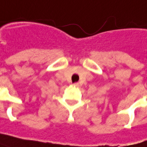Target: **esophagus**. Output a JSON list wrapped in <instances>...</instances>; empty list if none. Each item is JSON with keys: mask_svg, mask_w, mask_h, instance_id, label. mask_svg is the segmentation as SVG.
I'll return each mask as SVG.
<instances>
[{"mask_svg": "<svg viewBox=\"0 0 147 147\" xmlns=\"http://www.w3.org/2000/svg\"><path fill=\"white\" fill-rule=\"evenodd\" d=\"M74 85H75V86H77V87H78V86H79V84H78V82H76V83H75V84H74Z\"/></svg>", "mask_w": 147, "mask_h": 147, "instance_id": "34e87169", "label": "esophagus"}]
</instances>
